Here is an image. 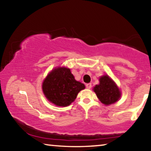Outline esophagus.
<instances>
[{"mask_svg": "<svg viewBox=\"0 0 151 151\" xmlns=\"http://www.w3.org/2000/svg\"><path fill=\"white\" fill-rule=\"evenodd\" d=\"M86 87L87 88H88V89H90V88H91V87H92V85H91V83L86 84Z\"/></svg>", "mask_w": 151, "mask_h": 151, "instance_id": "1", "label": "esophagus"}]
</instances>
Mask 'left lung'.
I'll list each match as a JSON object with an SVG mask.
<instances>
[{"label": "left lung", "instance_id": "8db88e82", "mask_svg": "<svg viewBox=\"0 0 151 151\" xmlns=\"http://www.w3.org/2000/svg\"><path fill=\"white\" fill-rule=\"evenodd\" d=\"M100 84L94 87L97 97L102 103L109 105L116 103L121 96V92L109 76H101Z\"/></svg>", "mask_w": 151, "mask_h": 151}]
</instances>
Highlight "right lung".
<instances>
[{
    "label": "right lung",
    "instance_id": "right-lung-1",
    "mask_svg": "<svg viewBox=\"0 0 151 151\" xmlns=\"http://www.w3.org/2000/svg\"><path fill=\"white\" fill-rule=\"evenodd\" d=\"M85 88L84 84L75 80L69 68L65 67L51 71L42 83V91L47 99L59 106L70 105Z\"/></svg>",
    "mask_w": 151,
    "mask_h": 151
}]
</instances>
